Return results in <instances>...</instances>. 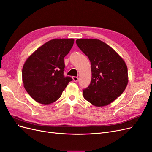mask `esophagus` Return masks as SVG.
Listing matches in <instances>:
<instances>
[{"label":"esophagus","mask_w":152,"mask_h":152,"mask_svg":"<svg viewBox=\"0 0 152 152\" xmlns=\"http://www.w3.org/2000/svg\"><path fill=\"white\" fill-rule=\"evenodd\" d=\"M72 78H73V80H74V82H77V81L78 80V77H72Z\"/></svg>","instance_id":"esophagus-1"}]
</instances>
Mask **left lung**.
<instances>
[{"label":"left lung","instance_id":"1","mask_svg":"<svg viewBox=\"0 0 152 152\" xmlns=\"http://www.w3.org/2000/svg\"><path fill=\"white\" fill-rule=\"evenodd\" d=\"M76 43L91 64V82L83 90V97L97 107L108 105L121 96L127 86L126 64L111 46L101 40L78 39Z\"/></svg>","mask_w":152,"mask_h":152}]
</instances>
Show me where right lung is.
<instances>
[{
  "label": "right lung",
  "instance_id": "obj_1",
  "mask_svg": "<svg viewBox=\"0 0 152 152\" xmlns=\"http://www.w3.org/2000/svg\"><path fill=\"white\" fill-rule=\"evenodd\" d=\"M74 39H53L31 55L23 67L22 77L26 91L34 101L50 104L60 97L69 82L65 77L64 57L69 53Z\"/></svg>",
  "mask_w": 152,
  "mask_h": 152
}]
</instances>
